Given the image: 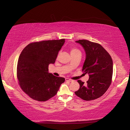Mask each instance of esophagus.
<instances>
[{"label":"esophagus","mask_w":130,"mask_h":130,"mask_svg":"<svg viewBox=\"0 0 130 130\" xmlns=\"http://www.w3.org/2000/svg\"><path fill=\"white\" fill-rule=\"evenodd\" d=\"M65 80L66 81H69V82H72V81H73V80L72 79H69V78H66L65 79Z\"/></svg>","instance_id":"34e87169"}]
</instances>
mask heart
Returning <instances> with one entry per match:
<instances>
[{
    "instance_id": "1",
    "label": "heart",
    "mask_w": 130,
    "mask_h": 130,
    "mask_svg": "<svg viewBox=\"0 0 130 130\" xmlns=\"http://www.w3.org/2000/svg\"><path fill=\"white\" fill-rule=\"evenodd\" d=\"M70 52H71V55L76 54V53H78V52H81L80 51L79 49H76V48H75V47H72V48H71Z\"/></svg>"
}]
</instances>
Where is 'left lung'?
Segmentation results:
<instances>
[{"instance_id": "left-lung-1", "label": "left lung", "mask_w": 130, "mask_h": 130, "mask_svg": "<svg viewBox=\"0 0 130 130\" xmlns=\"http://www.w3.org/2000/svg\"><path fill=\"white\" fill-rule=\"evenodd\" d=\"M83 46L86 58L82 71L89 74V79L85 84L79 80V89L75 95L85 101L99 98L107 92L111 84L113 62L109 53L99 43L86 40L76 41Z\"/></svg>"}]
</instances>
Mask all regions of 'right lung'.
I'll return each instance as SVG.
<instances>
[{
    "label": "right lung",
    "instance_id": "add662e5",
    "mask_svg": "<svg viewBox=\"0 0 130 130\" xmlns=\"http://www.w3.org/2000/svg\"><path fill=\"white\" fill-rule=\"evenodd\" d=\"M65 39L35 42L22 51L17 64V75L22 90L32 99L45 101L56 95L65 78L48 72L56 61Z\"/></svg>",
    "mask_w": 130,
    "mask_h": 130
}]
</instances>
